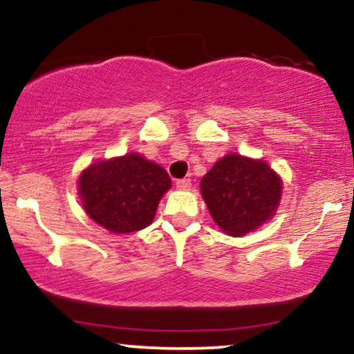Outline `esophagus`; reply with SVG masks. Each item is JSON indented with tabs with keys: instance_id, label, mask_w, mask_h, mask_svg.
Segmentation results:
<instances>
[{
	"instance_id": "1",
	"label": "esophagus",
	"mask_w": 354,
	"mask_h": 354,
	"mask_svg": "<svg viewBox=\"0 0 354 354\" xmlns=\"http://www.w3.org/2000/svg\"><path fill=\"white\" fill-rule=\"evenodd\" d=\"M176 188L180 189V191H188L189 188H191V181L189 180H178L176 181Z\"/></svg>"
}]
</instances>
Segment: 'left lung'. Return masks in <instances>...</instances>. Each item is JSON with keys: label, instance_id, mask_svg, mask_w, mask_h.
<instances>
[{"label": "left lung", "instance_id": "obj_1", "mask_svg": "<svg viewBox=\"0 0 354 354\" xmlns=\"http://www.w3.org/2000/svg\"><path fill=\"white\" fill-rule=\"evenodd\" d=\"M200 189L218 228L245 236L274 216L283 180L265 160L228 153L201 178Z\"/></svg>", "mask_w": 354, "mask_h": 354}]
</instances>
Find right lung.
<instances>
[{
	"label": "right lung",
	"instance_id": "obj_1",
	"mask_svg": "<svg viewBox=\"0 0 354 354\" xmlns=\"http://www.w3.org/2000/svg\"><path fill=\"white\" fill-rule=\"evenodd\" d=\"M171 188L168 173L140 153L95 161L78 178L84 213L109 233L126 234L153 223L158 205Z\"/></svg>",
	"mask_w": 354,
	"mask_h": 354
}]
</instances>
